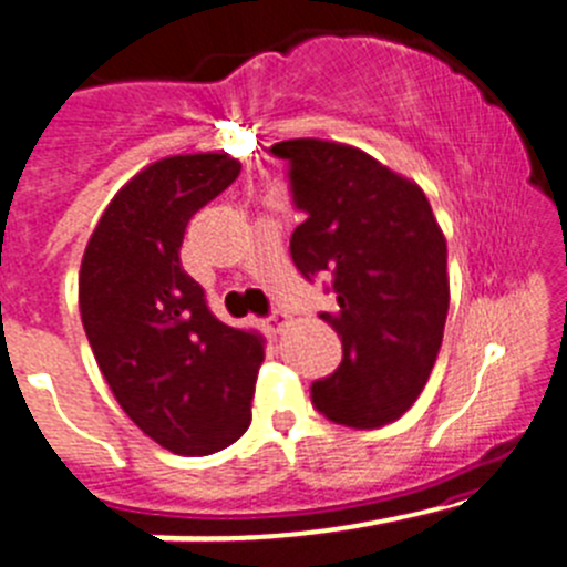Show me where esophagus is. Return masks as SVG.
Wrapping results in <instances>:
<instances>
[{
	"label": "esophagus",
	"mask_w": 567,
	"mask_h": 567,
	"mask_svg": "<svg viewBox=\"0 0 567 567\" xmlns=\"http://www.w3.org/2000/svg\"><path fill=\"white\" fill-rule=\"evenodd\" d=\"M288 321H290V316L285 313V310H274V313L268 316V319L262 321V324H266V330L271 332V336H279V332H282L285 327H288Z\"/></svg>",
	"instance_id": "esophagus-1"
}]
</instances>
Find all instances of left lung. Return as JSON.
Returning <instances> with one entry per match:
<instances>
[{
    "label": "left lung",
    "mask_w": 567,
    "mask_h": 567,
    "mask_svg": "<svg viewBox=\"0 0 567 567\" xmlns=\"http://www.w3.org/2000/svg\"><path fill=\"white\" fill-rule=\"evenodd\" d=\"M296 209L290 235L305 279L327 277L341 367L313 383V405L347 427L400 420L425 389L451 308L447 243L420 184L352 145L285 140Z\"/></svg>",
    "instance_id": "1"
}]
</instances>
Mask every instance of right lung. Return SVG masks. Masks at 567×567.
<instances>
[{
  "label": "right lung",
  "instance_id": "right-lung-1",
  "mask_svg": "<svg viewBox=\"0 0 567 567\" xmlns=\"http://www.w3.org/2000/svg\"><path fill=\"white\" fill-rule=\"evenodd\" d=\"M237 176L226 153L158 158L111 198L83 251L78 299L100 372L140 431L178 456L246 433L266 355L257 332L212 316L178 257L189 218Z\"/></svg>",
  "mask_w": 567,
  "mask_h": 567
}]
</instances>
